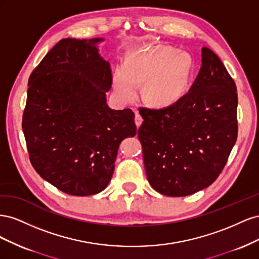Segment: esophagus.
Segmentation results:
<instances>
[{"instance_id": "34e87169", "label": "esophagus", "mask_w": 259, "mask_h": 259, "mask_svg": "<svg viewBox=\"0 0 259 259\" xmlns=\"http://www.w3.org/2000/svg\"><path fill=\"white\" fill-rule=\"evenodd\" d=\"M142 123H143V117L140 116V114L138 112H136V114H135V124H136V126L139 127L140 125H142Z\"/></svg>"}]
</instances>
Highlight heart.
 Instances as JSON below:
<instances>
[{
    "mask_svg": "<svg viewBox=\"0 0 259 259\" xmlns=\"http://www.w3.org/2000/svg\"><path fill=\"white\" fill-rule=\"evenodd\" d=\"M193 60L186 52L176 53L167 46L143 49L132 53L125 66L113 74L116 97L127 103L137 96L146 82V96L152 104L166 106L185 93L192 73Z\"/></svg>",
    "mask_w": 259,
    "mask_h": 259,
    "instance_id": "1",
    "label": "heart"
}]
</instances>
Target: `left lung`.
<instances>
[{"label": "left lung", "mask_w": 259, "mask_h": 259, "mask_svg": "<svg viewBox=\"0 0 259 259\" xmlns=\"http://www.w3.org/2000/svg\"><path fill=\"white\" fill-rule=\"evenodd\" d=\"M238 95L217 55L202 48V65L175 104L140 108L138 128L149 184L168 197H186L213 184L238 136Z\"/></svg>", "instance_id": "1"}]
</instances>
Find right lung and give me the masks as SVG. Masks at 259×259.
Returning a JSON list of instances; mask_svg holds the SVG:
<instances>
[{
  "mask_svg": "<svg viewBox=\"0 0 259 259\" xmlns=\"http://www.w3.org/2000/svg\"><path fill=\"white\" fill-rule=\"evenodd\" d=\"M104 38H62L29 77L22 116L30 162L60 191L84 197L110 183L117 149L136 135L131 109L113 110L106 93L112 84Z\"/></svg>",
  "mask_w": 259,
  "mask_h": 259,
  "instance_id": "obj_1",
  "label": "right lung"
}]
</instances>
